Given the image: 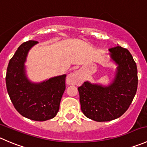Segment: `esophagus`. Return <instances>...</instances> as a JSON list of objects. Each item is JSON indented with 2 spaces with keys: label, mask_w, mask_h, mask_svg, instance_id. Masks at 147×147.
<instances>
[{
  "label": "esophagus",
  "mask_w": 147,
  "mask_h": 147,
  "mask_svg": "<svg viewBox=\"0 0 147 147\" xmlns=\"http://www.w3.org/2000/svg\"><path fill=\"white\" fill-rule=\"evenodd\" d=\"M80 81V77L78 73L76 72H74L68 76L67 78H66V83L69 85H76L78 84Z\"/></svg>",
  "instance_id": "obj_1"
}]
</instances>
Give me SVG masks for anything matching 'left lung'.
<instances>
[{
    "label": "left lung",
    "mask_w": 147,
    "mask_h": 147,
    "mask_svg": "<svg viewBox=\"0 0 147 147\" xmlns=\"http://www.w3.org/2000/svg\"><path fill=\"white\" fill-rule=\"evenodd\" d=\"M109 51L118 66L112 82L106 86L85 81L78 88L82 112L99 122L122 116L131 104L138 85L137 68L130 52L119 46Z\"/></svg>",
    "instance_id": "left-lung-1"
}]
</instances>
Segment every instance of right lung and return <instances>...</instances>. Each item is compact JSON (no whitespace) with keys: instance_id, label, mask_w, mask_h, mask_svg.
Returning a JSON list of instances; mask_svg holds the SVG:
<instances>
[{"instance_id":"right-lung-1","label":"right lung","mask_w":147,"mask_h":147,"mask_svg":"<svg viewBox=\"0 0 147 147\" xmlns=\"http://www.w3.org/2000/svg\"><path fill=\"white\" fill-rule=\"evenodd\" d=\"M38 42L22 43L11 58L7 68V91L16 109L23 117L43 121L55 117L66 89L65 74L40 83H33L26 74L25 62L29 50Z\"/></svg>"}]
</instances>
